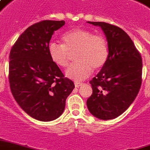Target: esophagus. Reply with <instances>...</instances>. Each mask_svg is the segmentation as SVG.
I'll return each mask as SVG.
<instances>
[{
    "label": "esophagus",
    "mask_w": 150,
    "mask_h": 150,
    "mask_svg": "<svg viewBox=\"0 0 150 150\" xmlns=\"http://www.w3.org/2000/svg\"><path fill=\"white\" fill-rule=\"evenodd\" d=\"M83 83H79V82H75V87H80L81 86H83Z\"/></svg>",
    "instance_id": "obj_1"
}]
</instances>
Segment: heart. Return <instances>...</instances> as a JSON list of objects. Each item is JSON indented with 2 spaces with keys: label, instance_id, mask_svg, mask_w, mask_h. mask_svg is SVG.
I'll return each mask as SVG.
<instances>
[{
  "label": "heart",
  "instance_id": "obj_1",
  "mask_svg": "<svg viewBox=\"0 0 150 150\" xmlns=\"http://www.w3.org/2000/svg\"><path fill=\"white\" fill-rule=\"evenodd\" d=\"M62 44L51 42L49 54L55 64L66 67L71 55L77 62L66 71L67 77L80 81L87 78L91 71H98L105 64L108 57V45L101 34L81 27H75L62 36Z\"/></svg>",
  "mask_w": 150,
  "mask_h": 150
}]
</instances>
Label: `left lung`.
I'll use <instances>...</instances> for the list:
<instances>
[{
    "mask_svg": "<svg viewBox=\"0 0 150 150\" xmlns=\"http://www.w3.org/2000/svg\"><path fill=\"white\" fill-rule=\"evenodd\" d=\"M88 23L103 30L108 57L100 72L90 81L93 93L86 105L97 118L112 120L124 112L139 93L142 80L141 54L128 34L119 27L105 22Z\"/></svg>",
    "mask_w": 150,
    "mask_h": 150,
    "instance_id": "8db88e82",
    "label": "left lung"
}]
</instances>
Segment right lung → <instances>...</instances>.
<instances>
[{
	"mask_svg": "<svg viewBox=\"0 0 150 150\" xmlns=\"http://www.w3.org/2000/svg\"><path fill=\"white\" fill-rule=\"evenodd\" d=\"M64 20H43L29 27L17 39L9 56L8 79L11 93L23 110L40 121L61 115L75 85L52 62L50 42Z\"/></svg>",
	"mask_w": 150,
	"mask_h": 150,
	"instance_id": "right-lung-1",
	"label": "right lung"
}]
</instances>
